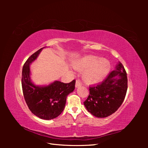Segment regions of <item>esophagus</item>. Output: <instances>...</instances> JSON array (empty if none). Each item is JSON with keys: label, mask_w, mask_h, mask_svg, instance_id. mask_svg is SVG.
<instances>
[{"label": "esophagus", "mask_w": 148, "mask_h": 148, "mask_svg": "<svg viewBox=\"0 0 148 148\" xmlns=\"http://www.w3.org/2000/svg\"><path fill=\"white\" fill-rule=\"evenodd\" d=\"M82 85V83L80 82L79 80H77L76 81V83H75V87L76 88H78L79 86H80Z\"/></svg>", "instance_id": "esophagus-1"}]
</instances>
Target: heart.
Segmentation results:
<instances>
[{
  "instance_id": "heart-1",
  "label": "heart",
  "mask_w": 148,
  "mask_h": 148,
  "mask_svg": "<svg viewBox=\"0 0 148 148\" xmlns=\"http://www.w3.org/2000/svg\"><path fill=\"white\" fill-rule=\"evenodd\" d=\"M73 68L82 71V78L88 84L97 83L104 79L110 70L108 60L99 59V57L87 55L75 62Z\"/></svg>"
}]
</instances>
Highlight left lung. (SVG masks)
<instances>
[{
    "mask_svg": "<svg viewBox=\"0 0 148 148\" xmlns=\"http://www.w3.org/2000/svg\"><path fill=\"white\" fill-rule=\"evenodd\" d=\"M124 66L119 62L101 84L89 87V95L84 105L92 115L104 118L114 114L123 103L128 88Z\"/></svg>",
    "mask_w": 148,
    "mask_h": 148,
    "instance_id": "8db88e82",
    "label": "left lung"
}]
</instances>
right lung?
<instances>
[{"mask_svg":"<svg viewBox=\"0 0 148 148\" xmlns=\"http://www.w3.org/2000/svg\"><path fill=\"white\" fill-rule=\"evenodd\" d=\"M43 49L34 52L26 61L22 70L21 85L26 103L31 112L40 119L51 120L64 110L67 96L75 89V80L69 83L55 81L47 86L34 84L31 79L30 65Z\"/></svg>","mask_w":148,"mask_h":148,"instance_id":"add662e5","label":"right lung"}]
</instances>
